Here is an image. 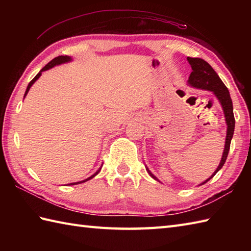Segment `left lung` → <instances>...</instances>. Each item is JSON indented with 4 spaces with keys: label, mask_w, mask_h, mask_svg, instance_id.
<instances>
[{
    "label": "left lung",
    "mask_w": 251,
    "mask_h": 251,
    "mask_svg": "<svg viewBox=\"0 0 251 251\" xmlns=\"http://www.w3.org/2000/svg\"><path fill=\"white\" fill-rule=\"evenodd\" d=\"M188 61L192 68V72L190 74V77L188 79V84L190 86L197 88V89H204V90H209L212 94L216 96V98L219 100V102L222 106L223 113H225L226 117V145H225V150L222 153V157L219 166L209 178L205 180L204 182H201L200 185L206 183L207 181H209L214 176L219 172L222 168L223 165H225L228 151H230V146H231V140L233 138L234 134V128H235V119H234L233 114V103L230 93H228V89L223 82L219 75L216 73L214 69L211 66L205 61L204 59H201V58H191L188 57ZM148 173L150 174L153 179H155L158 182H161L155 176H154L149 168L146 166Z\"/></svg>",
    "instance_id": "1"
}]
</instances>
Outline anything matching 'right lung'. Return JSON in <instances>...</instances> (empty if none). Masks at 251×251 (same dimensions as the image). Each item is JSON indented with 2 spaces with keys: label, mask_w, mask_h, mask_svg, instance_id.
<instances>
[{
  "label": "right lung",
  "mask_w": 251,
  "mask_h": 251,
  "mask_svg": "<svg viewBox=\"0 0 251 251\" xmlns=\"http://www.w3.org/2000/svg\"><path fill=\"white\" fill-rule=\"evenodd\" d=\"M70 61H72V58L70 57V56H58V57H56V58H54V59H52L50 62H49L47 63V65L42 69V70L36 74L35 75V77L32 79V81L29 83V85H28V87H26V89H25V96H24V98L26 96V94L29 93V90H30V88H31V86L32 85H33L37 79H39V77L42 75V72H44V71H46V70H50V69H51V68H54V67H56V66H59V65H62V63H67V62H70ZM101 167H102V165H101L100 166V168L97 170V172H96L94 175H92L90 176V177H88L87 179H85V180H82V181H78V182H72V183H69V185H75V184H79V183H83V182H86V181H88V180H90V179H93L95 176H97L98 174H99V172L101 170Z\"/></svg>",
  "instance_id": "obj_1"
}]
</instances>
